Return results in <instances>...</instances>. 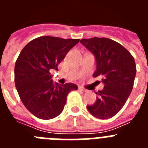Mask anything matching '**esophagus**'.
Masks as SVG:
<instances>
[{
  "label": "esophagus",
  "instance_id": "esophagus-1",
  "mask_svg": "<svg viewBox=\"0 0 148 148\" xmlns=\"http://www.w3.org/2000/svg\"><path fill=\"white\" fill-rule=\"evenodd\" d=\"M78 90H80V91H83V92H87V91L86 89H84V87H78Z\"/></svg>",
  "mask_w": 148,
  "mask_h": 148
}]
</instances>
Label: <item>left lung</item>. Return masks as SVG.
I'll return each instance as SVG.
<instances>
[{"label": "left lung", "mask_w": 148, "mask_h": 148, "mask_svg": "<svg viewBox=\"0 0 148 148\" xmlns=\"http://www.w3.org/2000/svg\"><path fill=\"white\" fill-rule=\"evenodd\" d=\"M80 42L95 56L96 70L104 88L95 92L96 101L88 111L100 119H108L121 110L133 87L136 66L134 58L122 45L107 38L82 39Z\"/></svg>", "instance_id": "left-lung-1"}]
</instances>
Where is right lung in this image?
Wrapping results in <instances>:
<instances>
[{
  "label": "right lung",
  "mask_w": 148,
  "mask_h": 148,
  "mask_svg": "<svg viewBox=\"0 0 148 148\" xmlns=\"http://www.w3.org/2000/svg\"><path fill=\"white\" fill-rule=\"evenodd\" d=\"M79 39L41 36L24 47L15 66V83L23 105L40 119L56 118L66 104V96L78 86L54 83L51 73Z\"/></svg>",
  "instance_id": "right-lung-1"
}]
</instances>
